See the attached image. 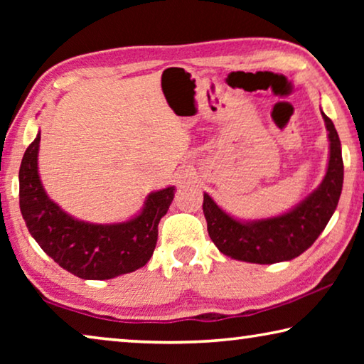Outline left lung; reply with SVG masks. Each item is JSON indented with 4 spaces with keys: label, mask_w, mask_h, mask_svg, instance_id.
Returning a JSON list of instances; mask_svg holds the SVG:
<instances>
[{
    "label": "left lung",
    "mask_w": 364,
    "mask_h": 364,
    "mask_svg": "<svg viewBox=\"0 0 364 364\" xmlns=\"http://www.w3.org/2000/svg\"><path fill=\"white\" fill-rule=\"evenodd\" d=\"M329 138V164L319 186L292 210L279 217L254 221L232 218L204 194L208 236L221 254L234 260L271 264L287 262L311 247L331 220L343 184L341 139L334 123L324 112Z\"/></svg>",
    "instance_id": "8db88e82"
}]
</instances>
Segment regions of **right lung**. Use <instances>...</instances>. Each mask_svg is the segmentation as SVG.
I'll return each instance as SVG.
<instances>
[{
    "mask_svg": "<svg viewBox=\"0 0 364 364\" xmlns=\"http://www.w3.org/2000/svg\"><path fill=\"white\" fill-rule=\"evenodd\" d=\"M40 132L23 154L19 204L30 234L59 267L82 279H110L144 267L154 254L159 221L173 200L175 186L146 197L136 217L112 225L80 221L49 199L38 175Z\"/></svg>",
    "mask_w": 364,
    "mask_h": 364,
    "instance_id": "1",
    "label": "right lung"
}]
</instances>
